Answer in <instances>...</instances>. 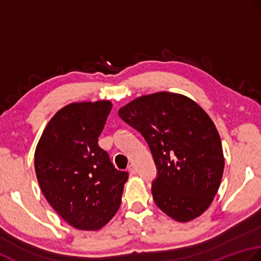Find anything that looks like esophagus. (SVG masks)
<instances>
[{"label": "esophagus", "mask_w": 261, "mask_h": 261, "mask_svg": "<svg viewBox=\"0 0 261 261\" xmlns=\"http://www.w3.org/2000/svg\"><path fill=\"white\" fill-rule=\"evenodd\" d=\"M128 171L132 174H136L137 173V169H136V167L134 166V164H130V166L128 167Z\"/></svg>", "instance_id": "1"}]
</instances>
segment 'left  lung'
Masks as SVG:
<instances>
[{"label":"left lung","mask_w":261,"mask_h":261,"mask_svg":"<svg viewBox=\"0 0 261 261\" xmlns=\"http://www.w3.org/2000/svg\"><path fill=\"white\" fill-rule=\"evenodd\" d=\"M118 115L150 147L158 170L152 195L159 208L178 222L203 214L224 170L221 138L210 116L195 101L170 92L143 95Z\"/></svg>","instance_id":"left-lung-1"}]
</instances>
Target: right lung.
<instances>
[{
    "label": "right lung",
    "mask_w": 261,
    "mask_h": 261,
    "mask_svg": "<svg viewBox=\"0 0 261 261\" xmlns=\"http://www.w3.org/2000/svg\"><path fill=\"white\" fill-rule=\"evenodd\" d=\"M111 107L107 100L65 106L50 119L36 147L35 170L42 194L79 230H99L113 219L128 179L98 145Z\"/></svg>",
    "instance_id": "1"
}]
</instances>
